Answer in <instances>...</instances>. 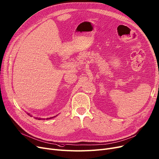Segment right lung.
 I'll list each match as a JSON object with an SVG mask.
<instances>
[{
	"instance_id": "obj_1",
	"label": "right lung",
	"mask_w": 159,
	"mask_h": 159,
	"mask_svg": "<svg viewBox=\"0 0 159 159\" xmlns=\"http://www.w3.org/2000/svg\"><path fill=\"white\" fill-rule=\"evenodd\" d=\"M28 115H29V116H30V114H29V113H28ZM53 117H49V118H48V119H52V118H53ZM36 119H38V118H36ZM39 120H40V119H41V118H39Z\"/></svg>"
}]
</instances>
